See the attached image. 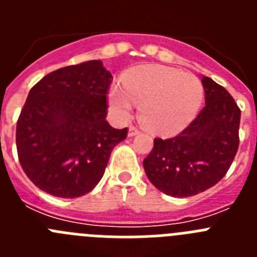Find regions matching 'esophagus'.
I'll return each instance as SVG.
<instances>
[{
    "mask_svg": "<svg viewBox=\"0 0 257 257\" xmlns=\"http://www.w3.org/2000/svg\"><path fill=\"white\" fill-rule=\"evenodd\" d=\"M139 133H140V130L135 126H130V128H128V136H135V135H138Z\"/></svg>",
    "mask_w": 257,
    "mask_h": 257,
    "instance_id": "esophagus-1",
    "label": "esophagus"
}]
</instances>
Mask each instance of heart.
<instances>
[{"instance_id": "b5f03b06", "label": "heart", "mask_w": 257, "mask_h": 257, "mask_svg": "<svg viewBox=\"0 0 257 257\" xmlns=\"http://www.w3.org/2000/svg\"><path fill=\"white\" fill-rule=\"evenodd\" d=\"M203 100V86L196 76L163 65H147L124 74L121 86L109 92V105L119 118L140 105V119L149 130L175 134L196 117Z\"/></svg>"}]
</instances>
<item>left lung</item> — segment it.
<instances>
[{"label":"left lung","mask_w":257,"mask_h":257,"mask_svg":"<svg viewBox=\"0 0 257 257\" xmlns=\"http://www.w3.org/2000/svg\"><path fill=\"white\" fill-rule=\"evenodd\" d=\"M206 105L178 136L154 139L143 161L157 189L171 197H190L219 183L239 147L240 109L225 88L202 78Z\"/></svg>","instance_id":"1"}]
</instances>
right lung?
<instances>
[{
    "label": "right lung",
    "mask_w": 257,
    "mask_h": 257,
    "mask_svg": "<svg viewBox=\"0 0 257 257\" xmlns=\"http://www.w3.org/2000/svg\"><path fill=\"white\" fill-rule=\"evenodd\" d=\"M112 74L100 60L46 74L29 91L17 123L23 171L41 190L60 198L91 192L127 127L106 121Z\"/></svg>",
    "instance_id": "add662e5"
}]
</instances>
